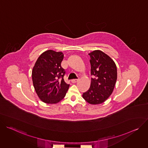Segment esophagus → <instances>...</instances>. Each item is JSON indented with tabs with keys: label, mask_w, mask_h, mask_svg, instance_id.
Segmentation results:
<instances>
[{
	"label": "esophagus",
	"mask_w": 148,
	"mask_h": 148,
	"mask_svg": "<svg viewBox=\"0 0 148 148\" xmlns=\"http://www.w3.org/2000/svg\"><path fill=\"white\" fill-rule=\"evenodd\" d=\"M79 80V78H78V79H72V80H71V82H72L73 83H75V82H77Z\"/></svg>",
	"instance_id": "esophagus-1"
}]
</instances>
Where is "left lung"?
<instances>
[{
  "label": "left lung",
  "mask_w": 148,
  "mask_h": 148,
  "mask_svg": "<svg viewBox=\"0 0 148 148\" xmlns=\"http://www.w3.org/2000/svg\"><path fill=\"white\" fill-rule=\"evenodd\" d=\"M90 56L91 86L84 92L83 98L90 104L103 103L112 94L117 79V69L114 60L101 50L89 53Z\"/></svg>",
  "instance_id": "obj_1"
}]
</instances>
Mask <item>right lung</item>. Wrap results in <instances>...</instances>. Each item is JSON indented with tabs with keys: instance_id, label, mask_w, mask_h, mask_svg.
I'll use <instances>...</instances> for the list:
<instances>
[{
	"instance_id": "add662e5",
	"label": "right lung",
	"mask_w": 148,
	"mask_h": 148,
	"mask_svg": "<svg viewBox=\"0 0 148 148\" xmlns=\"http://www.w3.org/2000/svg\"><path fill=\"white\" fill-rule=\"evenodd\" d=\"M63 58L62 52L47 50L38 57L33 67L34 90L39 98L46 103H58L69 90L70 84L65 82L63 78L65 71L61 67Z\"/></svg>"
}]
</instances>
